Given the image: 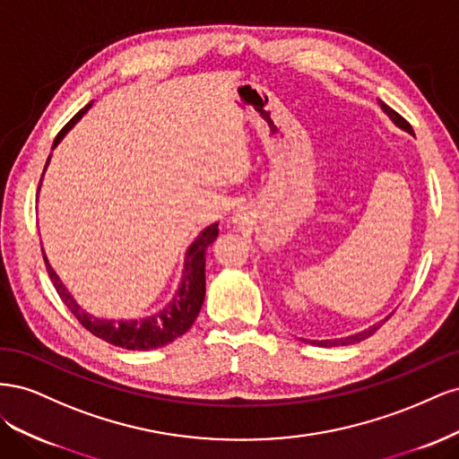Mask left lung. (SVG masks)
Instances as JSON below:
<instances>
[{
	"mask_svg": "<svg viewBox=\"0 0 459 459\" xmlns=\"http://www.w3.org/2000/svg\"><path fill=\"white\" fill-rule=\"evenodd\" d=\"M379 107H381V110L383 113L393 120V124L394 126H398L400 130H404V132H408V134H411L413 135V130H411V126L410 124L402 118L398 113H394V110L388 107V105H385L383 101H379ZM394 314V312H393ZM393 314H388V316H385L383 319H379V322H375L373 325H369V327H366V329H362V331H358V333H354V335H349V337H341V339H325V341H308V339H302L304 342H310V344H314V346H324V349H331V346H344V344H354V342H359V341H364V339H368V337H371L375 331H377L388 317H391Z\"/></svg>",
	"mask_w": 459,
	"mask_h": 459,
	"instance_id": "obj_1",
	"label": "left lung"
}]
</instances>
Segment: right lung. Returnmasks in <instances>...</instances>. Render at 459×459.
<instances>
[{
    "mask_svg": "<svg viewBox=\"0 0 459 459\" xmlns=\"http://www.w3.org/2000/svg\"><path fill=\"white\" fill-rule=\"evenodd\" d=\"M90 108H91V103L82 108L80 113L66 124V126L59 132V135L55 137L51 149H55L65 140V135L76 126L80 118L84 117ZM49 160H51V155L48 157L44 174L48 170ZM39 187H41V184H39ZM216 238H218V221H214V224H211V226H206L187 247L186 256H184L182 277H179L178 289L174 290L170 302L157 312H152L143 317H135V319H113V317L107 319V317H97V316L90 314L88 310L80 307L71 293H68V289L61 281L57 272L53 270L46 253H44V260L48 266V273L51 277L55 289H57L59 297L63 299L68 310L74 314L78 322L84 325L90 333H93L95 337H100L110 344L120 346V349L152 351V349H160V346L174 342L178 337H182L186 331H189L193 322H195V317L199 316V312L203 308V302H204V290H206L204 253H206L208 245H212L216 241ZM41 251H44V248H41Z\"/></svg>",
    "mask_w": 459,
    "mask_h": 459,
    "instance_id": "1",
    "label": "right lung"
}]
</instances>
